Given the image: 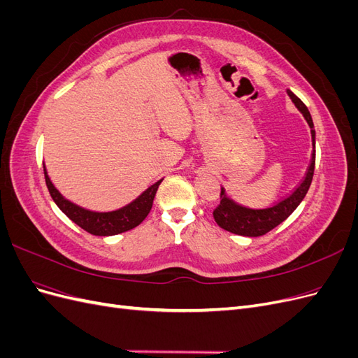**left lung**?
Wrapping results in <instances>:
<instances>
[{
	"label": "left lung",
	"mask_w": 358,
	"mask_h": 358,
	"mask_svg": "<svg viewBox=\"0 0 358 358\" xmlns=\"http://www.w3.org/2000/svg\"><path fill=\"white\" fill-rule=\"evenodd\" d=\"M288 95L291 96V100L296 104L297 109L303 113V116H305V119L310 127L313 152H312L310 164L306 171V176L294 188V191L289 194V196L279 200L278 203L266 209H249V208H243V206L236 204L234 201L225 197L224 189L221 188V196H220L221 201L213 210V220L221 227V229L227 231L239 234V236H248V237H258L268 233L280 222H284L288 216L296 210V208L301 203V200L305 199L306 192L310 187L313 170H315V129H313L312 117L305 103H303L299 96H296L291 91H288Z\"/></svg>",
	"instance_id": "left-lung-1"
}]
</instances>
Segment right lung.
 <instances>
[{"instance_id":"obj_1","label":"right lung","mask_w":358,"mask_h":358,"mask_svg":"<svg viewBox=\"0 0 358 358\" xmlns=\"http://www.w3.org/2000/svg\"><path fill=\"white\" fill-rule=\"evenodd\" d=\"M45 179L48 189L50 192V197L57 203L58 208L66 213L74 224H78L80 229L94 236H115L119 233L133 230L134 227L142 224L150 209H152L157 189L159 187V183L162 182V179L158 180L152 187H149L145 192L140 194L134 201L124 206L121 209L112 212H92L80 208V206L69 201L67 199H64L58 192V189L53 187V183L50 182L46 173V169Z\"/></svg>"}]
</instances>
